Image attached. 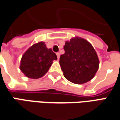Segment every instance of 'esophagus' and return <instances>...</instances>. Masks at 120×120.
I'll use <instances>...</instances> for the list:
<instances>
[{"label":"esophagus","mask_w":120,"mask_h":120,"mask_svg":"<svg viewBox=\"0 0 120 120\" xmlns=\"http://www.w3.org/2000/svg\"><path fill=\"white\" fill-rule=\"evenodd\" d=\"M57 59L58 60L59 59V57H60V53H57Z\"/></svg>","instance_id":"obj_1"}]
</instances>
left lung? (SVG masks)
<instances>
[{
  "instance_id": "obj_1",
  "label": "left lung",
  "mask_w": 120,
  "mask_h": 120,
  "mask_svg": "<svg viewBox=\"0 0 120 120\" xmlns=\"http://www.w3.org/2000/svg\"><path fill=\"white\" fill-rule=\"evenodd\" d=\"M64 49L59 64L65 78L76 84L91 80L99 67V59L93 46L86 39L76 36L65 42Z\"/></svg>"
}]
</instances>
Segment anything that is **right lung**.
<instances>
[{"label": "right lung", "instance_id": "obj_1", "mask_svg": "<svg viewBox=\"0 0 120 120\" xmlns=\"http://www.w3.org/2000/svg\"><path fill=\"white\" fill-rule=\"evenodd\" d=\"M57 57L45 42H39L31 46L22 55L20 62L21 71L27 78L37 79L42 77L48 71L53 61Z\"/></svg>", "mask_w": 120, "mask_h": 120}]
</instances>
